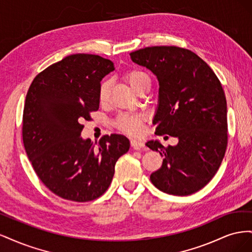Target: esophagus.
Returning a JSON list of instances; mask_svg holds the SVG:
<instances>
[{
  "mask_svg": "<svg viewBox=\"0 0 252 252\" xmlns=\"http://www.w3.org/2000/svg\"><path fill=\"white\" fill-rule=\"evenodd\" d=\"M130 144H131L132 148L135 149V150H141V149L145 148L144 142L139 141V140H131V141H130Z\"/></svg>",
  "mask_w": 252,
  "mask_h": 252,
  "instance_id": "34e87169",
  "label": "esophagus"
}]
</instances>
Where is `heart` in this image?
<instances>
[{
	"label": "heart",
	"mask_w": 252,
	"mask_h": 252,
	"mask_svg": "<svg viewBox=\"0 0 252 252\" xmlns=\"http://www.w3.org/2000/svg\"><path fill=\"white\" fill-rule=\"evenodd\" d=\"M124 78L135 93H139L143 88L150 86L151 83L149 75L140 69L128 70L124 74ZM108 82H103L100 90H98V100H100L102 104H105L108 100ZM144 120L145 117L142 113L122 112L117 117L116 121H114V124L123 132L135 135L142 131V124Z\"/></svg>",
	"instance_id": "heart-1"
}]
</instances>
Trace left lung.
Instances as JSON below:
<instances>
[{"mask_svg": "<svg viewBox=\"0 0 252 252\" xmlns=\"http://www.w3.org/2000/svg\"><path fill=\"white\" fill-rule=\"evenodd\" d=\"M134 63L158 81V107L154 119L157 135L179 139L177 146L158 141L146 146L164 157L150 181L173 195L199 191L215 177L228 143L227 104L220 80L194 52L177 46H152L130 53Z\"/></svg>", "mask_w": 252, "mask_h": 252, "instance_id": "left-lung-1", "label": "left lung"}]
</instances>
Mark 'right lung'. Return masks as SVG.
<instances>
[{
    "label": "right lung",
    "mask_w": 252,
    "mask_h": 252,
    "mask_svg": "<svg viewBox=\"0 0 252 252\" xmlns=\"http://www.w3.org/2000/svg\"><path fill=\"white\" fill-rule=\"evenodd\" d=\"M113 62L78 53L50 65L33 79L23 111L22 135L29 161L50 191L89 202L108 189L118 158L129 150L125 135H103L95 147L83 140L82 122L100 105L98 90Z\"/></svg>",
    "instance_id": "right-lung-1"
}]
</instances>
